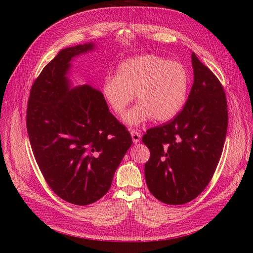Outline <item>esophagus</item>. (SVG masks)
I'll use <instances>...</instances> for the list:
<instances>
[{
	"instance_id": "obj_1",
	"label": "esophagus",
	"mask_w": 253,
	"mask_h": 253,
	"mask_svg": "<svg viewBox=\"0 0 253 253\" xmlns=\"http://www.w3.org/2000/svg\"><path fill=\"white\" fill-rule=\"evenodd\" d=\"M129 133H131V136H132V139H133L134 143L139 142V140L141 138V135H140L139 132L135 131V129H131V131H129Z\"/></svg>"
}]
</instances>
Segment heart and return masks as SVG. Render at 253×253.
<instances>
[{"label":"heart","mask_w":253,"mask_h":253,"mask_svg":"<svg viewBox=\"0 0 253 253\" xmlns=\"http://www.w3.org/2000/svg\"><path fill=\"white\" fill-rule=\"evenodd\" d=\"M189 74L181 63L155 55H144L124 61L116 76L102 83V97L116 115L125 112L136 94L139 102L126 112L122 121L138 126L154 118L166 122L173 119L186 103Z\"/></svg>","instance_id":"1"}]
</instances>
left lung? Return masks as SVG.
I'll return each instance as SVG.
<instances>
[{"mask_svg": "<svg viewBox=\"0 0 253 253\" xmlns=\"http://www.w3.org/2000/svg\"><path fill=\"white\" fill-rule=\"evenodd\" d=\"M191 59L194 82L183 109L142 137L151 153L144 166L145 181L150 192L168 205L189 203L208 186L227 134L225 90L194 52Z\"/></svg>", "mask_w": 253, "mask_h": 253, "instance_id": "1", "label": "left lung"}]
</instances>
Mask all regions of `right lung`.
I'll return each instance as SVG.
<instances>
[{
    "label": "right lung",
    "instance_id": "1",
    "mask_svg": "<svg viewBox=\"0 0 253 253\" xmlns=\"http://www.w3.org/2000/svg\"><path fill=\"white\" fill-rule=\"evenodd\" d=\"M94 43L60 50L34 82L26 126L36 162L48 186L74 205L93 204L108 193L132 137L110 113L100 90L73 86L71 61Z\"/></svg>",
    "mask_w": 253,
    "mask_h": 253
}]
</instances>
